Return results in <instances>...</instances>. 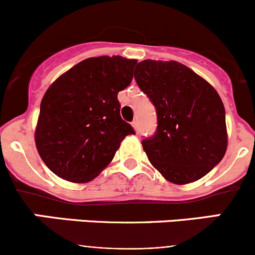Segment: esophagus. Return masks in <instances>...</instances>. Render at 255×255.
Wrapping results in <instances>:
<instances>
[{
    "label": "esophagus",
    "instance_id": "1",
    "mask_svg": "<svg viewBox=\"0 0 255 255\" xmlns=\"http://www.w3.org/2000/svg\"><path fill=\"white\" fill-rule=\"evenodd\" d=\"M132 127H133V129L135 130V133L139 132V127H138V122H137V121H134V122L132 123Z\"/></svg>",
    "mask_w": 255,
    "mask_h": 255
}]
</instances>
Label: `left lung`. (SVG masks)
<instances>
[{
  "instance_id": "1",
  "label": "left lung",
  "mask_w": 255,
  "mask_h": 255,
  "mask_svg": "<svg viewBox=\"0 0 255 255\" xmlns=\"http://www.w3.org/2000/svg\"><path fill=\"white\" fill-rule=\"evenodd\" d=\"M134 79L158 115L155 135L142 142L151 165L176 185L204 177L228 145L225 106L215 87L175 60L140 61Z\"/></svg>"
}]
</instances>
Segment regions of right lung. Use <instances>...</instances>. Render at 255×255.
<instances>
[{
  "mask_svg": "<svg viewBox=\"0 0 255 255\" xmlns=\"http://www.w3.org/2000/svg\"><path fill=\"white\" fill-rule=\"evenodd\" d=\"M135 64L121 55L85 59L48 87L34 140L56 176L91 181L111 163L122 140L134 134L121 118L117 95L132 81Z\"/></svg>",
  "mask_w": 255,
  "mask_h": 255,
  "instance_id": "right-lung-1",
  "label": "right lung"
}]
</instances>
